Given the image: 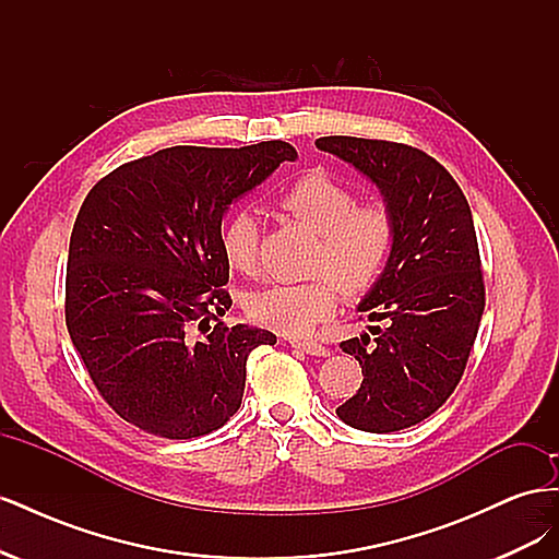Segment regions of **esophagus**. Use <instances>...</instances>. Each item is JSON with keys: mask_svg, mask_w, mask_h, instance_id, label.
Instances as JSON below:
<instances>
[{"mask_svg": "<svg viewBox=\"0 0 559 559\" xmlns=\"http://www.w3.org/2000/svg\"><path fill=\"white\" fill-rule=\"evenodd\" d=\"M289 343L292 347L310 354V357H329V349L319 343H312V341H289Z\"/></svg>", "mask_w": 559, "mask_h": 559, "instance_id": "34e87169", "label": "esophagus"}]
</instances>
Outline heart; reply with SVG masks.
I'll return each mask as SVG.
<instances>
[{
    "label": "heart",
    "mask_w": 559,
    "mask_h": 559,
    "mask_svg": "<svg viewBox=\"0 0 559 559\" xmlns=\"http://www.w3.org/2000/svg\"><path fill=\"white\" fill-rule=\"evenodd\" d=\"M280 205L319 235L314 265L324 275L302 284L263 286L249 294L247 314L270 331L306 335L335 310L337 282L347 292H364L378 280L392 247V222L378 205H354L345 186L324 175H306L286 186ZM257 245V218L247 210L233 212L222 228L226 261L240 273H251Z\"/></svg>",
    "instance_id": "obj_1"
}]
</instances>
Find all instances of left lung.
<instances>
[{"mask_svg": "<svg viewBox=\"0 0 559 559\" xmlns=\"http://www.w3.org/2000/svg\"><path fill=\"white\" fill-rule=\"evenodd\" d=\"M314 144L376 183L392 222L384 270L357 308L384 326L341 343L364 382L335 413L359 431L408 429L454 392L478 335L485 284L471 207L425 151L341 134Z\"/></svg>", "mask_w": 559, "mask_h": 559, "instance_id": "left-lung-1", "label": "left lung"}]
</instances>
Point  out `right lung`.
<instances>
[{"label":"right lung","instance_id":"1","mask_svg":"<svg viewBox=\"0 0 559 559\" xmlns=\"http://www.w3.org/2000/svg\"><path fill=\"white\" fill-rule=\"evenodd\" d=\"M298 154L286 142L170 146L116 167L83 200L67 257L64 319L97 392L160 438L216 431L238 413L247 359L277 337L226 326L222 222Z\"/></svg>","mask_w":559,"mask_h":559}]
</instances>
